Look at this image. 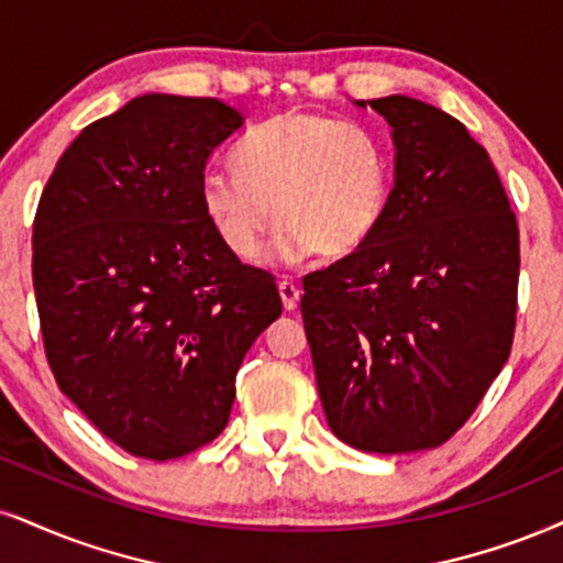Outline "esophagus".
<instances>
[{"label":"esophagus","instance_id":"1","mask_svg":"<svg viewBox=\"0 0 563 563\" xmlns=\"http://www.w3.org/2000/svg\"><path fill=\"white\" fill-rule=\"evenodd\" d=\"M279 295H282L284 310H295L297 302H300V295H302V292H300V287H297V284L282 279V282H279Z\"/></svg>","mask_w":563,"mask_h":563}]
</instances>
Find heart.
I'll use <instances>...</instances> for the list:
<instances>
[{
  "mask_svg": "<svg viewBox=\"0 0 563 563\" xmlns=\"http://www.w3.org/2000/svg\"><path fill=\"white\" fill-rule=\"evenodd\" d=\"M229 164L234 175L208 172L198 196L208 224L245 263L261 255L274 219L284 258L316 250L325 261L360 253L384 224L391 148L363 124L279 112L240 137Z\"/></svg>",
  "mask_w": 563,
  "mask_h": 563,
  "instance_id": "obj_1",
  "label": "heart"
}]
</instances>
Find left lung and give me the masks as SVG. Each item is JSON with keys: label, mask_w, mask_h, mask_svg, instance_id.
Segmentation results:
<instances>
[{"label": "left lung", "mask_w": 563, "mask_h": 563, "mask_svg": "<svg viewBox=\"0 0 563 563\" xmlns=\"http://www.w3.org/2000/svg\"><path fill=\"white\" fill-rule=\"evenodd\" d=\"M355 107L391 128L394 187L376 238L305 276L302 321L336 439L409 454L449 441L509 357L519 229L460 120L399 93Z\"/></svg>", "instance_id": "left-lung-1"}]
</instances>
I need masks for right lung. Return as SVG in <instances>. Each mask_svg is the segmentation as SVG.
<instances>
[{
    "instance_id": "add662e5",
    "label": "right lung",
    "mask_w": 563,
    "mask_h": 563,
    "mask_svg": "<svg viewBox=\"0 0 563 563\" xmlns=\"http://www.w3.org/2000/svg\"><path fill=\"white\" fill-rule=\"evenodd\" d=\"M245 117L143 93L62 154L33 221V289L62 394L117 446L177 460L224 430L234 380L282 316L266 271L229 253L200 179Z\"/></svg>"
}]
</instances>
